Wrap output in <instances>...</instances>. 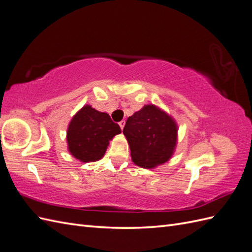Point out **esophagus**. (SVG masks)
Returning a JSON list of instances; mask_svg holds the SVG:
<instances>
[{
  "label": "esophagus",
  "instance_id": "obj_1",
  "mask_svg": "<svg viewBox=\"0 0 252 252\" xmlns=\"http://www.w3.org/2000/svg\"><path fill=\"white\" fill-rule=\"evenodd\" d=\"M119 125H120V127H121L122 130H123V128H124V126H125V121H121L120 123H119Z\"/></svg>",
  "mask_w": 252,
  "mask_h": 252
}]
</instances>
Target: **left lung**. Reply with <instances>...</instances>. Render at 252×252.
<instances>
[{"label":"left lung","instance_id":"8db88e82","mask_svg":"<svg viewBox=\"0 0 252 252\" xmlns=\"http://www.w3.org/2000/svg\"><path fill=\"white\" fill-rule=\"evenodd\" d=\"M178 124L175 120L154 104L129 117L123 129L132 162L146 169L168 162L178 144Z\"/></svg>","mask_w":252,"mask_h":252}]
</instances>
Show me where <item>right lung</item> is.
Wrapping results in <instances>:
<instances>
[{
    "mask_svg": "<svg viewBox=\"0 0 252 252\" xmlns=\"http://www.w3.org/2000/svg\"><path fill=\"white\" fill-rule=\"evenodd\" d=\"M122 132L107 112H101L84 105L74 114L67 128V149L83 163L101 159L111 141Z\"/></svg>",
    "mask_w": 252,
    "mask_h": 252,
    "instance_id": "1",
    "label": "right lung"
}]
</instances>
